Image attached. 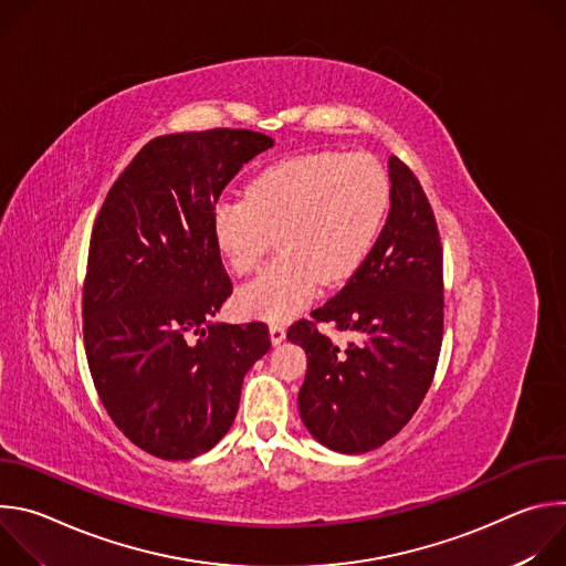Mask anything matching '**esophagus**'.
Returning a JSON list of instances; mask_svg holds the SVG:
<instances>
[{
  "instance_id": "obj_1",
  "label": "esophagus",
  "mask_w": 566,
  "mask_h": 566,
  "mask_svg": "<svg viewBox=\"0 0 566 566\" xmlns=\"http://www.w3.org/2000/svg\"><path fill=\"white\" fill-rule=\"evenodd\" d=\"M269 334H271L273 345H280L286 338V329H284V325H280V322H273V325L269 327Z\"/></svg>"
}]
</instances>
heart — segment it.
<instances>
[{"mask_svg": "<svg viewBox=\"0 0 566 566\" xmlns=\"http://www.w3.org/2000/svg\"><path fill=\"white\" fill-rule=\"evenodd\" d=\"M389 206V181L371 156L313 151L266 166L247 199L221 197L210 212L219 253L239 275L253 273L277 244V258L244 289V313L284 322L317 284H338L371 251Z\"/></svg>", "mask_w": 566, "mask_h": 566, "instance_id": "b5f03b06", "label": "heart"}]
</instances>
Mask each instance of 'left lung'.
Segmentation results:
<instances>
[{
  "label": "left lung",
  "instance_id": "1",
  "mask_svg": "<svg viewBox=\"0 0 566 566\" xmlns=\"http://www.w3.org/2000/svg\"><path fill=\"white\" fill-rule=\"evenodd\" d=\"M389 179V214L369 255L286 334L308 360L300 417L322 446L345 454L380 448L408 426L432 385L443 340V251L432 206L396 156ZM317 321L361 340L338 350L316 332Z\"/></svg>",
  "mask_w": 566,
  "mask_h": 566
}]
</instances>
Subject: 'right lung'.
Listing matches in <instances>:
<instances>
[{"mask_svg":"<svg viewBox=\"0 0 566 566\" xmlns=\"http://www.w3.org/2000/svg\"><path fill=\"white\" fill-rule=\"evenodd\" d=\"M273 147L251 129L156 136L94 221L83 336L103 408L140 450L208 452L232 426L247 371L271 349L264 322H208L232 293L210 212L232 177Z\"/></svg>","mask_w":566,"mask_h":566,"instance_id":"1","label":"right lung"}]
</instances>
